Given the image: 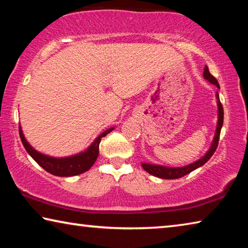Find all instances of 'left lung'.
Wrapping results in <instances>:
<instances>
[{
    "label": "left lung",
    "mask_w": 248,
    "mask_h": 248,
    "mask_svg": "<svg viewBox=\"0 0 248 248\" xmlns=\"http://www.w3.org/2000/svg\"><path fill=\"white\" fill-rule=\"evenodd\" d=\"M203 78L211 84H213V85H216L217 89H220V85L219 83H217V78L210 73L207 65L204 66ZM216 97H217V124L215 138H213L211 146H210V149L207 151V153H205L202 157H200L198 161L182 167H169V166H163V165H157V164H151V163H142V167H143L145 171H148L149 174L153 176H156L158 178L176 179L191 173L192 170H195L198 169V167L202 166L209 161L210 157L212 156L213 153L216 152V150L217 148L220 132H221L222 125H223V107H222V104L220 102V97H219V94H217V92Z\"/></svg>",
    "instance_id": "left-lung-1"
}]
</instances>
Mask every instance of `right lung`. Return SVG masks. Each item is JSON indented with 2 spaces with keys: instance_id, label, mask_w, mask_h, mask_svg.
Here are the masks:
<instances>
[{
  "instance_id": "add662e5",
  "label": "right lung",
  "mask_w": 248,
  "mask_h": 248,
  "mask_svg": "<svg viewBox=\"0 0 248 248\" xmlns=\"http://www.w3.org/2000/svg\"><path fill=\"white\" fill-rule=\"evenodd\" d=\"M114 128L105 130L103 133L96 138L95 141L87 148L84 152L78 154H74L72 156L66 157H52L38 152L32 146L28 143L25 139L24 133L22 131V127L19 124V137L23 142L24 148L26 149L27 153L38 163V164L46 170L48 173L54 176H60V177H70V176L79 175L89 170L98 157L99 154V143L102 138L106 137L107 134L112 131Z\"/></svg>"
}]
</instances>
